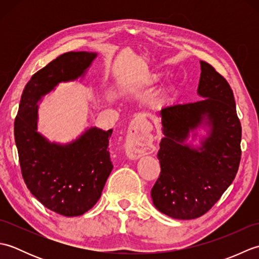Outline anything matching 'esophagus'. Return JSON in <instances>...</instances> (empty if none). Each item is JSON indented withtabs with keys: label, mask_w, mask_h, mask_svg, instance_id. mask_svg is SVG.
<instances>
[{
	"label": "esophagus",
	"mask_w": 259,
	"mask_h": 259,
	"mask_svg": "<svg viewBox=\"0 0 259 259\" xmlns=\"http://www.w3.org/2000/svg\"><path fill=\"white\" fill-rule=\"evenodd\" d=\"M152 140L147 126L135 119L130 123L125 139V152L131 159H138L152 150Z\"/></svg>",
	"instance_id": "1"
}]
</instances>
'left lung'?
Here are the masks:
<instances>
[{
	"instance_id": "1",
	"label": "left lung",
	"mask_w": 259,
	"mask_h": 259,
	"mask_svg": "<svg viewBox=\"0 0 259 259\" xmlns=\"http://www.w3.org/2000/svg\"><path fill=\"white\" fill-rule=\"evenodd\" d=\"M197 93L203 100L160 110L163 138L158 151L161 172L151 189L159 211L195 219L216 203L238 171L241 126L232 88L210 64L200 61ZM206 129L201 146L186 142Z\"/></svg>"
}]
</instances>
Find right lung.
Wrapping results in <instances>:
<instances>
[{
  "label": "right lung",
  "instance_id": "obj_1",
  "mask_svg": "<svg viewBox=\"0 0 259 259\" xmlns=\"http://www.w3.org/2000/svg\"><path fill=\"white\" fill-rule=\"evenodd\" d=\"M96 52H68L37 71L22 93L14 121V138L24 183L43 206L67 217L80 216L96 205L110 172L108 131L88 128L68 144L37 133V102L61 82L83 78Z\"/></svg>",
  "mask_w": 259,
  "mask_h": 259
}]
</instances>
